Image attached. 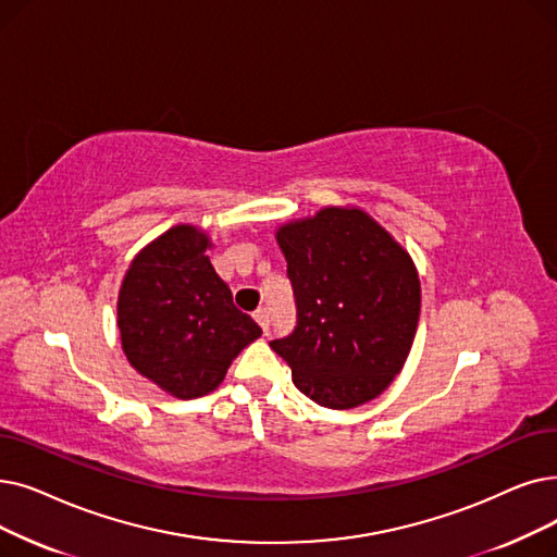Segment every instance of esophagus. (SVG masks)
Instances as JSON below:
<instances>
[{"instance_id":"34e87169","label":"esophagus","mask_w":557,"mask_h":557,"mask_svg":"<svg viewBox=\"0 0 557 557\" xmlns=\"http://www.w3.org/2000/svg\"><path fill=\"white\" fill-rule=\"evenodd\" d=\"M255 321L261 325L263 332H269V325H271V311H269V307H259L255 311Z\"/></svg>"}]
</instances>
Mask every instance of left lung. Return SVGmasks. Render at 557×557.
Segmentation results:
<instances>
[{
    "mask_svg": "<svg viewBox=\"0 0 557 557\" xmlns=\"http://www.w3.org/2000/svg\"><path fill=\"white\" fill-rule=\"evenodd\" d=\"M298 321L271 348L298 389L330 409L377 398L414 342L421 286L412 259L371 215L321 209L280 227Z\"/></svg>",
    "mask_w": 557,
    "mask_h": 557,
    "instance_id": "left-lung-1",
    "label": "left lung"
}]
</instances>
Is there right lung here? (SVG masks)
<instances>
[{"label":"right lung","mask_w":557,"mask_h":557,"mask_svg":"<svg viewBox=\"0 0 557 557\" xmlns=\"http://www.w3.org/2000/svg\"><path fill=\"white\" fill-rule=\"evenodd\" d=\"M209 246L198 227L168 230L132 261L117 296L129 364L177 398L213 392L232 359L261 334L213 271Z\"/></svg>","instance_id":"right-lung-1"}]
</instances>
